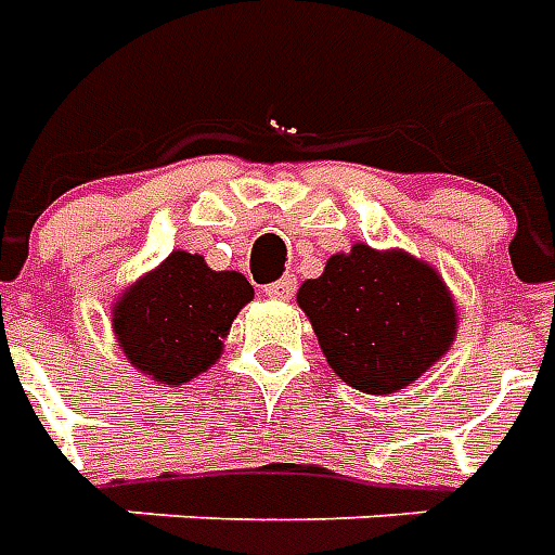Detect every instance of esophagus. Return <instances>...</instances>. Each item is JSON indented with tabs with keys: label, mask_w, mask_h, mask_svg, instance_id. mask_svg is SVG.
I'll use <instances>...</instances> for the list:
<instances>
[{
	"label": "esophagus",
	"mask_w": 555,
	"mask_h": 555,
	"mask_svg": "<svg viewBox=\"0 0 555 555\" xmlns=\"http://www.w3.org/2000/svg\"><path fill=\"white\" fill-rule=\"evenodd\" d=\"M294 291H297V279L294 276H282V279H276V282L264 285L267 297H276V300H288Z\"/></svg>",
	"instance_id": "esophagus-1"
}]
</instances>
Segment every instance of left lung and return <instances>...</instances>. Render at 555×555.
<instances>
[{
  "label": "left lung",
  "mask_w": 555,
  "mask_h": 555,
  "mask_svg": "<svg viewBox=\"0 0 555 555\" xmlns=\"http://www.w3.org/2000/svg\"><path fill=\"white\" fill-rule=\"evenodd\" d=\"M297 302L312 318L333 372L369 396L413 384L449 350L457 330L452 297L428 264L362 243L302 282Z\"/></svg>",
  "instance_id": "left-lung-1"
}]
</instances>
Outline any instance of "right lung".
<instances>
[{"label": "right lung", "instance_id": "add662e5", "mask_svg": "<svg viewBox=\"0 0 555 555\" xmlns=\"http://www.w3.org/2000/svg\"><path fill=\"white\" fill-rule=\"evenodd\" d=\"M249 300L246 276L217 273L202 255L171 253L118 300L113 324L139 372L186 384L219 360L231 321Z\"/></svg>", "mask_w": 555, "mask_h": 555}]
</instances>
